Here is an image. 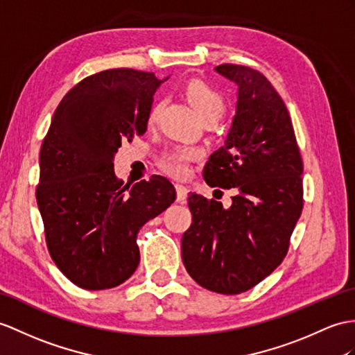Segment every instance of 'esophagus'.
I'll return each mask as SVG.
<instances>
[{
    "mask_svg": "<svg viewBox=\"0 0 355 355\" xmlns=\"http://www.w3.org/2000/svg\"><path fill=\"white\" fill-rule=\"evenodd\" d=\"M187 194H188V188L184 187V185L178 184V185H176V200H178L179 203H184L185 198H187Z\"/></svg>",
    "mask_w": 355,
    "mask_h": 355,
    "instance_id": "34e87169",
    "label": "esophagus"
}]
</instances>
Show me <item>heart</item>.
<instances>
[{
    "label": "heart",
    "mask_w": 355,
    "mask_h": 355,
    "mask_svg": "<svg viewBox=\"0 0 355 355\" xmlns=\"http://www.w3.org/2000/svg\"><path fill=\"white\" fill-rule=\"evenodd\" d=\"M185 94L191 103L193 108L197 111V114L202 117V120L207 117H217L223 114L224 111V99L218 90H215L212 85H209L200 80H191L187 84ZM161 110V103L155 105L150 112V122H155L158 117V112ZM200 157V153L191 148H178L173 149L167 153L162 155L159 159V166L162 170L168 173V175L175 178H184L188 173V162H191Z\"/></svg>",
    "instance_id": "heart-1"
}]
</instances>
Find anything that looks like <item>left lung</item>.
Here are the masks:
<instances>
[{
	"mask_svg": "<svg viewBox=\"0 0 355 355\" xmlns=\"http://www.w3.org/2000/svg\"><path fill=\"white\" fill-rule=\"evenodd\" d=\"M215 72L236 84V111L203 178L236 194L229 207L188 194L193 223L182 236V261L205 289L235 295L286 256L302 211V161L288 108L271 83L247 66L221 64Z\"/></svg>",
	"mask_w": 355,
	"mask_h": 355,
	"instance_id": "1",
	"label": "left lung"
}]
</instances>
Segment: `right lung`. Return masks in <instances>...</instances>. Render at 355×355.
Here are the masks:
<instances>
[{
    "mask_svg": "<svg viewBox=\"0 0 355 355\" xmlns=\"http://www.w3.org/2000/svg\"><path fill=\"white\" fill-rule=\"evenodd\" d=\"M155 73L110 69L87 76L57 107L40 149L37 206L49 254L76 286L102 291L140 263L137 233L176 200L168 179L117 180L122 141L148 129Z\"/></svg>",
    "mask_w": 355,
    "mask_h": 355,
    "instance_id": "add662e5",
    "label": "right lung"
}]
</instances>
